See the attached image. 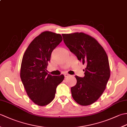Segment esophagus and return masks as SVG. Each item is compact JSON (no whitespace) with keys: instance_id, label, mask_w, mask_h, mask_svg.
Returning <instances> with one entry per match:
<instances>
[{"instance_id":"obj_1","label":"esophagus","mask_w":127,"mask_h":127,"mask_svg":"<svg viewBox=\"0 0 127 127\" xmlns=\"http://www.w3.org/2000/svg\"><path fill=\"white\" fill-rule=\"evenodd\" d=\"M69 76H70V75L68 74H64V76H65V77H68Z\"/></svg>"}]
</instances>
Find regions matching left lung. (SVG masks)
Returning a JSON list of instances; mask_svg holds the SVG:
<instances>
[{
	"instance_id": "1",
	"label": "left lung",
	"mask_w": 127,
	"mask_h": 127,
	"mask_svg": "<svg viewBox=\"0 0 127 127\" xmlns=\"http://www.w3.org/2000/svg\"><path fill=\"white\" fill-rule=\"evenodd\" d=\"M62 36L70 51L86 65L85 76H75L76 85L71 88L72 98L82 106L92 104L103 93L110 78L108 57L99 43L88 34L77 32Z\"/></svg>"
}]
</instances>
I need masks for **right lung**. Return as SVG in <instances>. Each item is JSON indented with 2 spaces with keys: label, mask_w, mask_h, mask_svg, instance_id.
Listing matches in <instances>:
<instances>
[{
  "label": "right lung",
  "mask_w": 127,
  "mask_h": 127,
  "mask_svg": "<svg viewBox=\"0 0 127 127\" xmlns=\"http://www.w3.org/2000/svg\"><path fill=\"white\" fill-rule=\"evenodd\" d=\"M62 40L59 34L42 32L31 42L23 56L21 79L29 98L39 106L53 100L57 87L64 80L63 75L52 76L46 69L52 52Z\"/></svg>",
  "instance_id": "add662e5"
}]
</instances>
